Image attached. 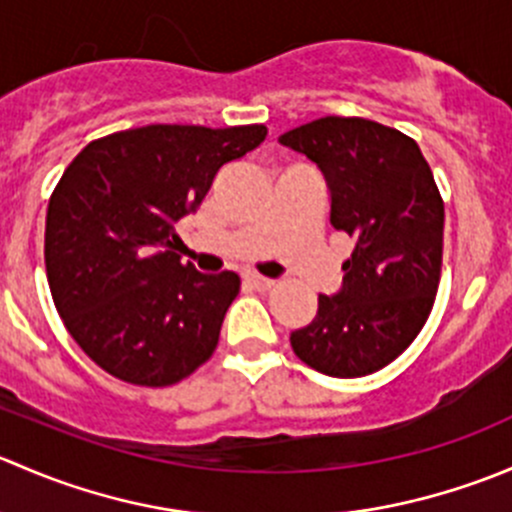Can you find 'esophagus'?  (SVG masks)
I'll return each instance as SVG.
<instances>
[{
	"instance_id": "1",
	"label": "esophagus",
	"mask_w": 512,
	"mask_h": 512,
	"mask_svg": "<svg viewBox=\"0 0 512 512\" xmlns=\"http://www.w3.org/2000/svg\"><path fill=\"white\" fill-rule=\"evenodd\" d=\"M242 282H245L247 287L257 289V292H267V289L275 287V280H267V277L257 275V272H245V275H242Z\"/></svg>"
}]
</instances>
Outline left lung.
Returning <instances> with one entry per match:
<instances>
[{
	"mask_svg": "<svg viewBox=\"0 0 512 512\" xmlns=\"http://www.w3.org/2000/svg\"><path fill=\"white\" fill-rule=\"evenodd\" d=\"M280 143L322 168L332 225L354 237L342 292L292 332L294 354L337 379L374 374L411 347L436 302L443 198L414 138L359 116H324Z\"/></svg>",
	"mask_w": 512,
	"mask_h": 512,
	"instance_id": "1",
	"label": "left lung"
}]
</instances>
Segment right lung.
I'll list each match as a JSON object with an SVG mask.
<instances>
[{
  "mask_svg": "<svg viewBox=\"0 0 512 512\" xmlns=\"http://www.w3.org/2000/svg\"><path fill=\"white\" fill-rule=\"evenodd\" d=\"M265 136L262 123H156L96 138L64 170L46 210V280L64 327L103 371L160 389L213 356L240 277L183 265L173 225Z\"/></svg>",
  "mask_w": 512,
  "mask_h": 512,
  "instance_id": "right-lung-1",
  "label": "right lung"
}]
</instances>
